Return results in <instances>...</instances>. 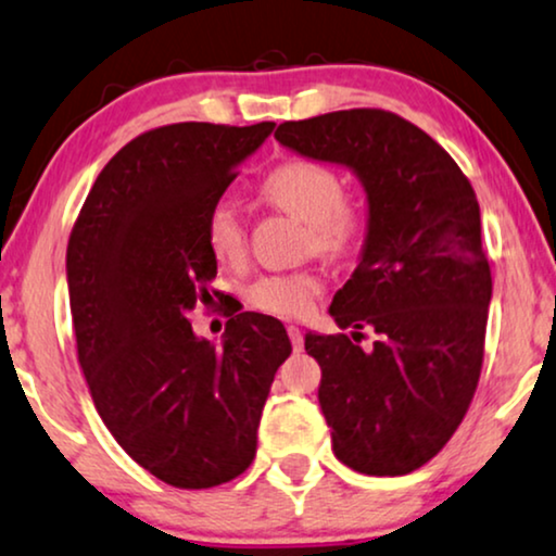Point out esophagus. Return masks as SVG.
<instances>
[{
    "label": "esophagus",
    "mask_w": 556,
    "mask_h": 556,
    "mask_svg": "<svg viewBox=\"0 0 556 556\" xmlns=\"http://www.w3.org/2000/svg\"><path fill=\"white\" fill-rule=\"evenodd\" d=\"M287 336H290L294 351H302V345H305V336H302L298 325H287Z\"/></svg>",
    "instance_id": "34e87169"
}]
</instances>
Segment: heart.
<instances>
[{
  "instance_id": "1",
  "label": "heart",
  "mask_w": 556,
  "mask_h": 556,
  "mask_svg": "<svg viewBox=\"0 0 556 556\" xmlns=\"http://www.w3.org/2000/svg\"><path fill=\"white\" fill-rule=\"evenodd\" d=\"M264 195L274 205L309 224V243L330 256H345L358 247L366 231V213L343 195L338 173L315 160H287L264 177ZM205 247L220 264H236L247 254V231L233 203L218 201L205 213ZM323 277L313 269L264 274L243 290L251 307L277 317L305 315Z\"/></svg>"
}]
</instances>
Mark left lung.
Wrapping results in <instances>:
<instances>
[{"instance_id": "1", "label": "left lung", "mask_w": 556, "mask_h": 556, "mask_svg": "<svg viewBox=\"0 0 556 556\" xmlns=\"http://www.w3.org/2000/svg\"><path fill=\"white\" fill-rule=\"evenodd\" d=\"M279 144L364 185L361 258L330 305L350 336L307 332L332 453L366 476H406L453 438L476 394L491 266L480 205L455 160L406 118L351 109L285 122ZM380 332L368 352L354 340Z\"/></svg>"}]
</instances>
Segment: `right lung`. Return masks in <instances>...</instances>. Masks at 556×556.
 Returning a JSON list of instances; mask_svg holds the SVG:
<instances>
[{"label":"right lung","mask_w":556,"mask_h":556,"mask_svg":"<svg viewBox=\"0 0 556 556\" xmlns=\"http://www.w3.org/2000/svg\"><path fill=\"white\" fill-rule=\"evenodd\" d=\"M271 131L274 122L144 131L101 169L71 231L73 332L96 412L131 460L175 488L249 468L274 374L292 353L269 315H233L220 345L188 320L218 269L205 213Z\"/></svg>","instance_id":"1"}]
</instances>
